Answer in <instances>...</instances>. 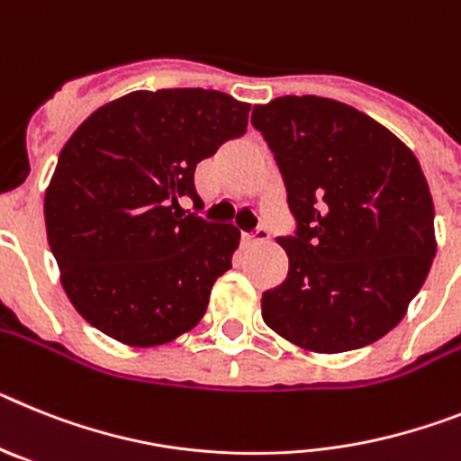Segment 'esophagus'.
Masks as SVG:
<instances>
[{
    "instance_id": "esophagus-1",
    "label": "esophagus",
    "mask_w": 461,
    "mask_h": 461,
    "mask_svg": "<svg viewBox=\"0 0 461 461\" xmlns=\"http://www.w3.org/2000/svg\"><path fill=\"white\" fill-rule=\"evenodd\" d=\"M269 239V230L267 227H255L253 231H241V243L250 246V243H259V241H267Z\"/></svg>"
}]
</instances>
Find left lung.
Returning <instances> with one entry per match:
<instances>
[{
	"mask_svg": "<svg viewBox=\"0 0 461 461\" xmlns=\"http://www.w3.org/2000/svg\"><path fill=\"white\" fill-rule=\"evenodd\" d=\"M278 164L294 234L287 278L262 294L264 322L313 352L369 346L394 330L436 255L434 202L397 136L327 97L255 106Z\"/></svg>",
	"mask_w": 461,
	"mask_h": 461,
	"instance_id": "left-lung-1",
	"label": "left lung"
}]
</instances>
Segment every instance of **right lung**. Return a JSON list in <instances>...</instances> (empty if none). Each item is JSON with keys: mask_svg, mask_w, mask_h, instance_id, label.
<instances>
[{"mask_svg": "<svg viewBox=\"0 0 461 461\" xmlns=\"http://www.w3.org/2000/svg\"><path fill=\"white\" fill-rule=\"evenodd\" d=\"M250 104L218 90L130 92L64 143L43 199L48 243L69 302L127 346H162L203 318L241 231L183 215L194 169L246 134Z\"/></svg>", "mask_w": 461, "mask_h": 461, "instance_id": "add662e5", "label": "right lung"}]
</instances>
